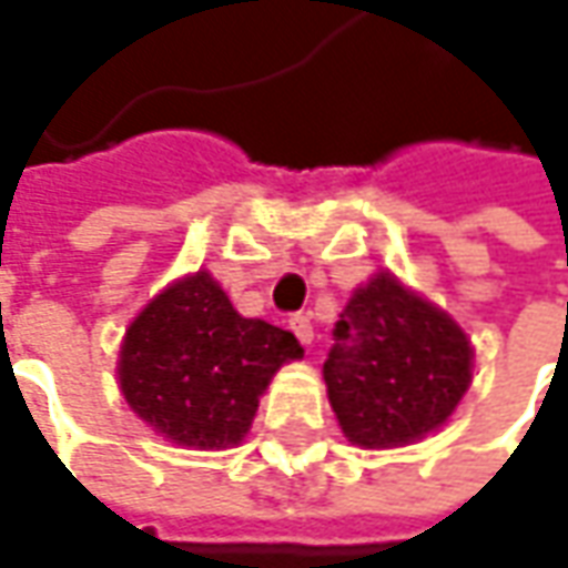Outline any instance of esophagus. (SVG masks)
<instances>
[{
    "mask_svg": "<svg viewBox=\"0 0 568 568\" xmlns=\"http://www.w3.org/2000/svg\"><path fill=\"white\" fill-rule=\"evenodd\" d=\"M291 332H294L300 344H310L313 341V322H310V316H291Z\"/></svg>",
    "mask_w": 568,
    "mask_h": 568,
    "instance_id": "esophagus-1",
    "label": "esophagus"
}]
</instances>
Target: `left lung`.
Segmentation results:
<instances>
[{
	"label": "left lung",
	"mask_w": 568,
	"mask_h": 568,
	"mask_svg": "<svg viewBox=\"0 0 568 568\" xmlns=\"http://www.w3.org/2000/svg\"><path fill=\"white\" fill-rule=\"evenodd\" d=\"M332 335L322 373L354 446H407L446 424L468 392L474 354L465 332L392 274L351 296Z\"/></svg>",
	"instance_id": "8db88e82"
}]
</instances>
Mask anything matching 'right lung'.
Masks as SVG:
<instances>
[{
    "mask_svg": "<svg viewBox=\"0 0 568 568\" xmlns=\"http://www.w3.org/2000/svg\"><path fill=\"white\" fill-rule=\"evenodd\" d=\"M300 354L291 332L243 318L217 281L199 272L129 325L120 385L129 407L166 439L227 448L246 436L274 369Z\"/></svg>",
    "mask_w": 568,
    "mask_h": 568,
    "instance_id": "add662e5",
    "label": "right lung"
}]
</instances>
